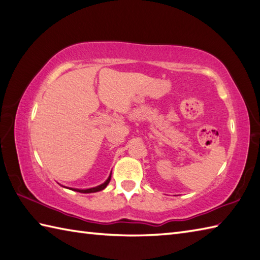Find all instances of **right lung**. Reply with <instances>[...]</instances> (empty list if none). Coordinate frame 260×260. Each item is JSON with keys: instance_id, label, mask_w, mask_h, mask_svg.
I'll return each mask as SVG.
<instances>
[{"instance_id": "1", "label": "right lung", "mask_w": 260, "mask_h": 260, "mask_svg": "<svg viewBox=\"0 0 260 260\" xmlns=\"http://www.w3.org/2000/svg\"><path fill=\"white\" fill-rule=\"evenodd\" d=\"M110 178H112V174L109 175V178L104 182L103 184H101V185H98V186H95V187H91V189H86V190H80V189H71V190H74V191H77V192H80V193H93V192H98V191H102V190H104L105 187H106L107 185H108V183H109V181H110Z\"/></svg>"}]
</instances>
